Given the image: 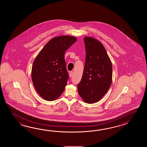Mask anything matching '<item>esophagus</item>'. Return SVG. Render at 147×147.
<instances>
[{"mask_svg":"<svg viewBox=\"0 0 147 147\" xmlns=\"http://www.w3.org/2000/svg\"><path fill=\"white\" fill-rule=\"evenodd\" d=\"M72 76H73V72H72V71H70V72H69V77H70V78H71L72 77Z\"/></svg>","mask_w":147,"mask_h":147,"instance_id":"obj_1","label":"esophagus"}]
</instances>
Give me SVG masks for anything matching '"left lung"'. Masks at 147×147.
<instances>
[{
  "instance_id": "left-lung-1",
  "label": "left lung",
  "mask_w": 147,
  "mask_h": 147,
  "mask_svg": "<svg viewBox=\"0 0 147 147\" xmlns=\"http://www.w3.org/2000/svg\"><path fill=\"white\" fill-rule=\"evenodd\" d=\"M86 60L78 93L86 102H97L109 90L112 82L113 67L106 50L94 38H84Z\"/></svg>"
}]
</instances>
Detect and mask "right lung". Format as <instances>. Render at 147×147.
Instances as JSON below:
<instances>
[{
    "mask_svg": "<svg viewBox=\"0 0 147 147\" xmlns=\"http://www.w3.org/2000/svg\"><path fill=\"white\" fill-rule=\"evenodd\" d=\"M76 41V38L70 36L53 38L34 59L32 81L38 93L45 100H56L63 94L69 79L64 55Z\"/></svg>",
    "mask_w": 147,
    "mask_h": 147,
    "instance_id": "add662e5",
    "label": "right lung"
}]
</instances>
